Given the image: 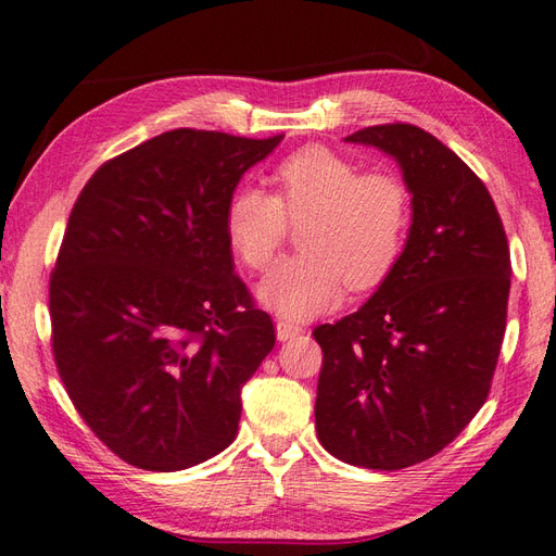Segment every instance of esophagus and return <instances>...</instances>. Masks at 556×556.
<instances>
[{
    "label": "esophagus",
    "mask_w": 556,
    "mask_h": 556,
    "mask_svg": "<svg viewBox=\"0 0 556 556\" xmlns=\"http://www.w3.org/2000/svg\"><path fill=\"white\" fill-rule=\"evenodd\" d=\"M300 332H302V328L294 326V324H288V320H278V324H276V338H278L280 342L298 338Z\"/></svg>",
    "instance_id": "esophagus-1"
}]
</instances>
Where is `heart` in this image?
Here are the masks:
<instances>
[{
    "instance_id": "1",
    "label": "heart",
    "mask_w": 556,
    "mask_h": 556,
    "mask_svg": "<svg viewBox=\"0 0 556 556\" xmlns=\"http://www.w3.org/2000/svg\"><path fill=\"white\" fill-rule=\"evenodd\" d=\"M280 194L247 185L226 206L228 242L240 262L264 270L286 238L288 220H309L304 254L280 262L258 282L256 298L292 320L336 306L344 282L371 290L390 276L402 254L409 197L392 176L364 174L326 147H304L276 170Z\"/></svg>"
}]
</instances>
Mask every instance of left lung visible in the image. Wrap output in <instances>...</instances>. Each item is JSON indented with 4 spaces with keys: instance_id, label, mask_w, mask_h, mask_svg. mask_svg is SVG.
I'll list each match as a JSON object with an SVG mask.
<instances>
[{
    "instance_id": "left-lung-1",
    "label": "left lung",
    "mask_w": 556,
    "mask_h": 556,
    "mask_svg": "<svg viewBox=\"0 0 556 556\" xmlns=\"http://www.w3.org/2000/svg\"><path fill=\"white\" fill-rule=\"evenodd\" d=\"M397 162L412 226L371 300L314 338L316 433L352 466L397 471L438 454L485 404L507 326L509 244L480 178L433 135L390 123L348 135Z\"/></svg>"
}]
</instances>
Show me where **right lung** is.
Wrapping results in <instances>:
<instances>
[{"label":"right lung","instance_id":"right-lung-1","mask_svg":"<svg viewBox=\"0 0 556 556\" xmlns=\"http://www.w3.org/2000/svg\"><path fill=\"white\" fill-rule=\"evenodd\" d=\"M280 140L162 132L97 168L68 216L49 280L59 376L92 433L144 471L224 452L242 386L274 350V320L236 274L226 206Z\"/></svg>","mask_w":556,"mask_h":556}]
</instances>
